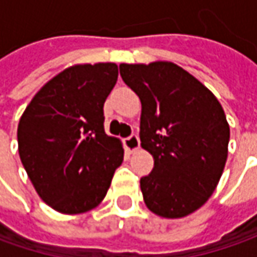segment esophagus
Returning a JSON list of instances; mask_svg holds the SVG:
<instances>
[{
  "instance_id": "1",
  "label": "esophagus",
  "mask_w": 257,
  "mask_h": 257,
  "mask_svg": "<svg viewBox=\"0 0 257 257\" xmlns=\"http://www.w3.org/2000/svg\"><path fill=\"white\" fill-rule=\"evenodd\" d=\"M124 146H125V149L128 150V152H136V150H139V147H140V140H139V136L137 134H132L130 137H127V139H124Z\"/></svg>"
}]
</instances>
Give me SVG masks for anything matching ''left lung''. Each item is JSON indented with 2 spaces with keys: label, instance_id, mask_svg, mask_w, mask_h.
<instances>
[{
  "label": "left lung",
  "instance_id": "1",
  "mask_svg": "<svg viewBox=\"0 0 257 257\" xmlns=\"http://www.w3.org/2000/svg\"><path fill=\"white\" fill-rule=\"evenodd\" d=\"M142 101L140 140L154 167L140 180L146 206L179 219L212 196L227 160L230 128L213 93L182 67L156 61L120 64Z\"/></svg>",
  "mask_w": 257,
  "mask_h": 257
}]
</instances>
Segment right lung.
Here are the masks:
<instances>
[{"instance_id": "right-lung-1", "label": "right lung", "mask_w": 257, "mask_h": 257, "mask_svg": "<svg viewBox=\"0 0 257 257\" xmlns=\"http://www.w3.org/2000/svg\"><path fill=\"white\" fill-rule=\"evenodd\" d=\"M114 63L65 68L35 94L18 124V153L38 196L65 214L88 212L123 163L118 139L104 132V101L117 83Z\"/></svg>"}]
</instances>
